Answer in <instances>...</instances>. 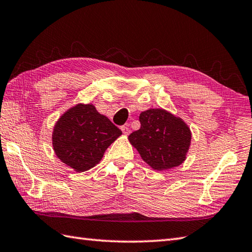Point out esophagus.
Here are the masks:
<instances>
[{
	"instance_id": "obj_1",
	"label": "esophagus",
	"mask_w": 252,
	"mask_h": 252,
	"mask_svg": "<svg viewBox=\"0 0 252 252\" xmlns=\"http://www.w3.org/2000/svg\"><path fill=\"white\" fill-rule=\"evenodd\" d=\"M121 130H122L123 134H125V135H129L130 132H131L129 126H121Z\"/></svg>"
}]
</instances>
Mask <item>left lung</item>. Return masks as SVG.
<instances>
[{"mask_svg":"<svg viewBox=\"0 0 252 252\" xmlns=\"http://www.w3.org/2000/svg\"><path fill=\"white\" fill-rule=\"evenodd\" d=\"M140 122V129L127 139L151 168L168 170L186 160L192 133L184 119L161 108H151L141 112Z\"/></svg>","mask_w":252,"mask_h":252,"instance_id":"obj_1","label":"left lung"}]
</instances>
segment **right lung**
Here are the masks:
<instances>
[{
	"label": "right lung",
	"mask_w": 252,
	"mask_h": 252,
	"mask_svg": "<svg viewBox=\"0 0 252 252\" xmlns=\"http://www.w3.org/2000/svg\"><path fill=\"white\" fill-rule=\"evenodd\" d=\"M122 134L93 103H76L63 112L52 131V147L59 159L74 171L90 170Z\"/></svg>",
	"instance_id": "1"
}]
</instances>
